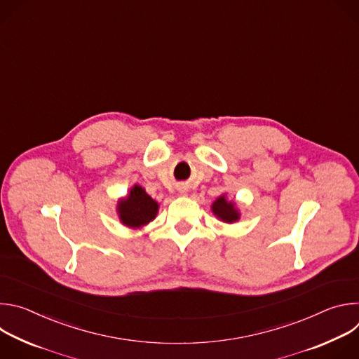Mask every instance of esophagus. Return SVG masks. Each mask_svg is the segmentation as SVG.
I'll return each mask as SVG.
<instances>
[{
  "instance_id": "esophagus-1",
  "label": "esophagus",
  "mask_w": 359,
  "mask_h": 359,
  "mask_svg": "<svg viewBox=\"0 0 359 359\" xmlns=\"http://www.w3.org/2000/svg\"><path fill=\"white\" fill-rule=\"evenodd\" d=\"M179 190H180V193H186V189H184V187H180Z\"/></svg>"
}]
</instances>
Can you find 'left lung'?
I'll use <instances>...</instances> for the list:
<instances>
[{
    "label": "left lung",
    "instance_id": "1",
    "mask_svg": "<svg viewBox=\"0 0 359 359\" xmlns=\"http://www.w3.org/2000/svg\"><path fill=\"white\" fill-rule=\"evenodd\" d=\"M212 212L215 216L224 223H234L240 219V212L236 209V204L226 198V194L217 197L212 204Z\"/></svg>",
    "mask_w": 359,
    "mask_h": 359
}]
</instances>
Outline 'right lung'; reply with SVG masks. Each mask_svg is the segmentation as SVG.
<instances>
[{
  "mask_svg": "<svg viewBox=\"0 0 359 359\" xmlns=\"http://www.w3.org/2000/svg\"><path fill=\"white\" fill-rule=\"evenodd\" d=\"M116 212L122 224L130 229H140L156 217L159 203L153 200L142 186L135 184L129 194L118 201Z\"/></svg>",
  "mask_w": 359,
  "mask_h": 359,
  "instance_id": "add662e5",
  "label": "right lung"
}]
</instances>
